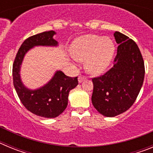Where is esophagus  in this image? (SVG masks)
Returning <instances> with one entry per match:
<instances>
[{
    "label": "esophagus",
    "instance_id": "1",
    "mask_svg": "<svg viewBox=\"0 0 153 153\" xmlns=\"http://www.w3.org/2000/svg\"><path fill=\"white\" fill-rule=\"evenodd\" d=\"M85 79H86V78H85L84 76H79V77H78V82H79V83H81L82 82H83Z\"/></svg>",
    "mask_w": 153,
    "mask_h": 153
}]
</instances>
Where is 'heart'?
<instances>
[{
    "label": "heart",
    "mask_w": 153,
    "mask_h": 153,
    "mask_svg": "<svg viewBox=\"0 0 153 153\" xmlns=\"http://www.w3.org/2000/svg\"><path fill=\"white\" fill-rule=\"evenodd\" d=\"M71 55L77 61H85V68L90 74H101L111 63L115 45L109 37L94 34L83 35L76 39L70 47Z\"/></svg>",
    "instance_id": "obj_1"
}]
</instances>
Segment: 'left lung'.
I'll use <instances>...</instances> for the list:
<instances>
[{
    "mask_svg": "<svg viewBox=\"0 0 153 153\" xmlns=\"http://www.w3.org/2000/svg\"><path fill=\"white\" fill-rule=\"evenodd\" d=\"M113 35L119 44L114 65L106 74L92 79V103L107 117H116L132 106L145 76L144 61L137 44L118 31Z\"/></svg>",
    "mask_w": 153,
    "mask_h": 153,
    "instance_id": "8db88e82",
    "label": "left lung"
}]
</instances>
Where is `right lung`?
<instances>
[{
  "label": "right lung",
  "instance_id": "1",
  "mask_svg": "<svg viewBox=\"0 0 153 153\" xmlns=\"http://www.w3.org/2000/svg\"><path fill=\"white\" fill-rule=\"evenodd\" d=\"M56 32L46 31L30 36L19 48L13 64V86L25 108L33 114L44 118H55L61 114L68 104L69 93L78 85L77 76L70 77L57 70L52 79L36 90H30L24 86L21 78V67L27 51L36 46L56 47L53 39Z\"/></svg>",
  "mask_w": 153,
  "mask_h": 153
}]
</instances>
